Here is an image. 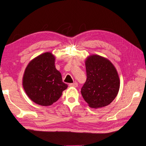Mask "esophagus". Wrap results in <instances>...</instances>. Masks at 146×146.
Here are the masks:
<instances>
[{"label":"esophagus","instance_id":"1","mask_svg":"<svg viewBox=\"0 0 146 146\" xmlns=\"http://www.w3.org/2000/svg\"><path fill=\"white\" fill-rule=\"evenodd\" d=\"M69 86L70 87H77L78 86V84L76 82H75L74 83H72V84H69Z\"/></svg>","mask_w":146,"mask_h":146}]
</instances>
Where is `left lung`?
I'll list each match as a JSON object with an SVG mask.
<instances>
[{
	"instance_id": "left-lung-1",
	"label": "left lung",
	"mask_w": 146,
	"mask_h": 146,
	"mask_svg": "<svg viewBox=\"0 0 146 146\" xmlns=\"http://www.w3.org/2000/svg\"><path fill=\"white\" fill-rule=\"evenodd\" d=\"M87 80L81 94L88 106L93 108L104 107L118 95L120 82L113 64L104 57L91 55L85 60Z\"/></svg>"
}]
</instances>
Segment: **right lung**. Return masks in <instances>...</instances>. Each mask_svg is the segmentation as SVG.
Instances as JSON below:
<instances>
[{"mask_svg": "<svg viewBox=\"0 0 146 146\" xmlns=\"http://www.w3.org/2000/svg\"><path fill=\"white\" fill-rule=\"evenodd\" d=\"M55 57L47 52L28 63L23 74L22 84L28 97L35 104L49 106L61 97L67 85L55 67Z\"/></svg>", "mask_w": 146, "mask_h": 146, "instance_id": "add662e5", "label": "right lung"}]
</instances>
